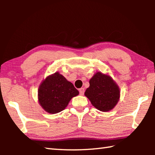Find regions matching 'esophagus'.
<instances>
[{"mask_svg": "<svg viewBox=\"0 0 155 155\" xmlns=\"http://www.w3.org/2000/svg\"><path fill=\"white\" fill-rule=\"evenodd\" d=\"M84 92H85V89L82 88V87L79 89V93H80L81 95H83Z\"/></svg>", "mask_w": 155, "mask_h": 155, "instance_id": "1", "label": "esophagus"}]
</instances>
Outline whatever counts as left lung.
Returning <instances> with one entry per match:
<instances>
[{"instance_id":"8db88e82","label":"left lung","mask_w":155,"mask_h":155,"mask_svg":"<svg viewBox=\"0 0 155 155\" xmlns=\"http://www.w3.org/2000/svg\"><path fill=\"white\" fill-rule=\"evenodd\" d=\"M85 96L96 109L107 112L118 103L120 90L111 76L97 72L90 80V87L86 90Z\"/></svg>"}]
</instances>
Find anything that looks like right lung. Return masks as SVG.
<instances>
[{
    "label": "right lung",
    "instance_id": "add662e5",
    "mask_svg": "<svg viewBox=\"0 0 155 155\" xmlns=\"http://www.w3.org/2000/svg\"><path fill=\"white\" fill-rule=\"evenodd\" d=\"M78 91L59 72H54L41 81L38 89V102L44 111L57 114L65 109Z\"/></svg>",
    "mask_w": 155,
    "mask_h": 155
}]
</instances>
